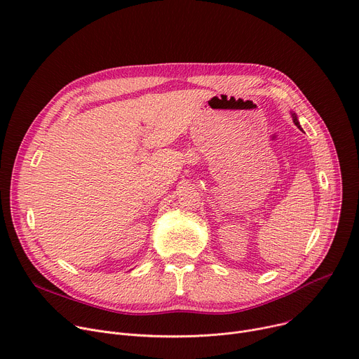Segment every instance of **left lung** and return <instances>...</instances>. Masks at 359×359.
<instances>
[{
    "label": "left lung",
    "instance_id": "obj_1",
    "mask_svg": "<svg viewBox=\"0 0 359 359\" xmlns=\"http://www.w3.org/2000/svg\"><path fill=\"white\" fill-rule=\"evenodd\" d=\"M292 120H293V123H295L299 128H301V124H299V121H298V117H297V114L295 113H292Z\"/></svg>",
    "mask_w": 359,
    "mask_h": 359
}]
</instances>
